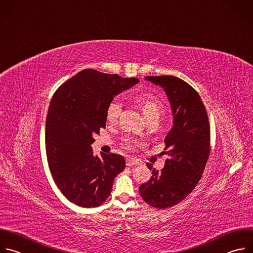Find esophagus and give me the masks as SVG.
I'll use <instances>...</instances> for the list:
<instances>
[{
  "label": "esophagus",
  "mask_w": 253,
  "mask_h": 253,
  "mask_svg": "<svg viewBox=\"0 0 253 253\" xmlns=\"http://www.w3.org/2000/svg\"><path fill=\"white\" fill-rule=\"evenodd\" d=\"M126 167H132V166H137L138 163L132 159H127L126 161Z\"/></svg>",
  "instance_id": "esophagus-1"
}]
</instances>
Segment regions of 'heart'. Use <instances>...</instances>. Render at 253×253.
<instances>
[{"label": "heart", "instance_id": "b5f03b06", "mask_svg": "<svg viewBox=\"0 0 253 253\" xmlns=\"http://www.w3.org/2000/svg\"><path fill=\"white\" fill-rule=\"evenodd\" d=\"M136 104L140 107L143 112L144 118L146 121L150 120L151 118L159 117L164 111V105L159 99L158 96L150 92H140L134 96ZM123 110V105L118 99H114L109 104L107 111H106V118L109 123H116L121 116ZM125 148L128 150L135 149L136 146L139 145L137 141L131 139H126L124 142Z\"/></svg>", "mask_w": 253, "mask_h": 253}]
</instances>
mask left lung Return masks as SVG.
<instances>
[{
	"label": "left lung",
	"instance_id": "obj_1",
	"mask_svg": "<svg viewBox=\"0 0 253 253\" xmlns=\"http://www.w3.org/2000/svg\"><path fill=\"white\" fill-rule=\"evenodd\" d=\"M145 79L168 94L173 126L165 138V168L159 171L146 164L153 175L138 190L148 206L166 210L182 201L201 178L211 153V126L203 100L186 82L173 76Z\"/></svg>",
	"mask_w": 253,
	"mask_h": 253
}]
</instances>
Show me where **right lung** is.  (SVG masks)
<instances>
[{"mask_svg": "<svg viewBox=\"0 0 253 253\" xmlns=\"http://www.w3.org/2000/svg\"><path fill=\"white\" fill-rule=\"evenodd\" d=\"M138 81L86 69L55 91L45 121V153L57 186L76 206H102L125 169L122 156L94 157L90 144L106 127L109 104Z\"/></svg>", "mask_w": 253, "mask_h": 253, "instance_id": "1", "label": "right lung"}]
</instances>
